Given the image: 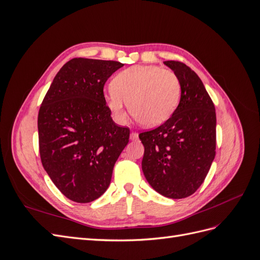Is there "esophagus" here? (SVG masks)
I'll list each match as a JSON object with an SVG mask.
<instances>
[{"label":"esophagus","mask_w":260,"mask_h":260,"mask_svg":"<svg viewBox=\"0 0 260 260\" xmlns=\"http://www.w3.org/2000/svg\"><path fill=\"white\" fill-rule=\"evenodd\" d=\"M139 139V135L137 132H131V135H130V140L131 141H137Z\"/></svg>","instance_id":"esophagus-1"}]
</instances>
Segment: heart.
Wrapping results in <instances>:
<instances>
[{
    "label": "heart",
    "instance_id": "b5f03b06",
    "mask_svg": "<svg viewBox=\"0 0 260 260\" xmlns=\"http://www.w3.org/2000/svg\"><path fill=\"white\" fill-rule=\"evenodd\" d=\"M181 85L177 75L155 65H137L117 74L105 101L114 119H127L125 103L136 119L146 127L167 121L178 107Z\"/></svg>",
    "mask_w": 260,
    "mask_h": 260
}]
</instances>
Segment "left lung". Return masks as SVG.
Here are the masks:
<instances>
[{"label": "left lung", "instance_id": "left-lung-1", "mask_svg": "<svg viewBox=\"0 0 260 260\" xmlns=\"http://www.w3.org/2000/svg\"><path fill=\"white\" fill-rule=\"evenodd\" d=\"M181 85L180 103L167 121L139 135L142 170L156 192L184 199L202 185L216 155L215 105L200 77L185 64L167 60Z\"/></svg>", "mask_w": 260, "mask_h": 260}]
</instances>
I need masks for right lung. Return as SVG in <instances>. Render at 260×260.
I'll return each mask as SVG.
<instances>
[{
    "mask_svg": "<svg viewBox=\"0 0 260 260\" xmlns=\"http://www.w3.org/2000/svg\"><path fill=\"white\" fill-rule=\"evenodd\" d=\"M123 64L73 58L60 68L38 115L43 168L58 190L77 203L104 194L130 130L117 125L104 98V84Z\"/></svg>",
    "mask_w": 260,
    "mask_h": 260,
    "instance_id": "right-lung-1",
    "label": "right lung"
}]
</instances>
